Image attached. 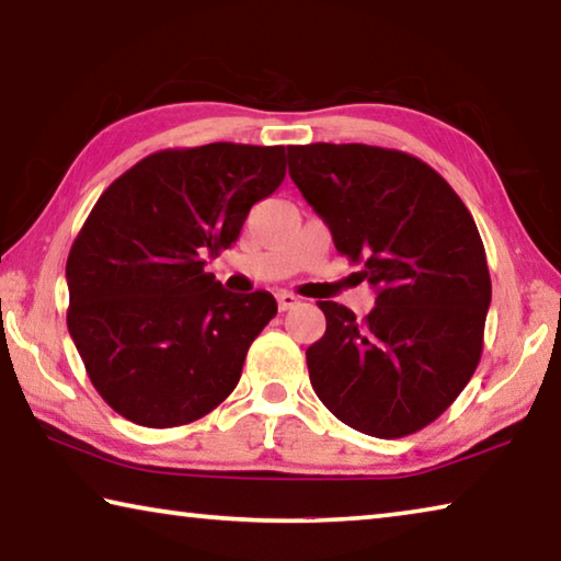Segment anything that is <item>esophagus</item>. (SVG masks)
<instances>
[{"label": "esophagus", "mask_w": 561, "mask_h": 561, "mask_svg": "<svg viewBox=\"0 0 561 561\" xmlns=\"http://www.w3.org/2000/svg\"><path fill=\"white\" fill-rule=\"evenodd\" d=\"M299 304V297H294L291 291H279L277 294V307H279V311H289V309H294Z\"/></svg>", "instance_id": "esophagus-1"}]
</instances>
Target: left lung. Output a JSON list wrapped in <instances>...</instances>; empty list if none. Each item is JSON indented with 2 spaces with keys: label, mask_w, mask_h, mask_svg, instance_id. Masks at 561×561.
Wrapping results in <instances>:
<instances>
[{
  "label": "left lung",
  "mask_w": 561,
  "mask_h": 561,
  "mask_svg": "<svg viewBox=\"0 0 561 561\" xmlns=\"http://www.w3.org/2000/svg\"><path fill=\"white\" fill-rule=\"evenodd\" d=\"M289 175L334 244L376 289L364 321L319 301L327 331L307 348L311 388L341 423L403 438L468 386L492 284L478 225L431 165L364 144L289 146Z\"/></svg>",
  "instance_id": "left-lung-1"
}]
</instances>
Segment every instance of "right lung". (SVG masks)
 Segmentation results:
<instances>
[{
    "label": "right lung",
    "mask_w": 561,
    "mask_h": 561,
    "mask_svg": "<svg viewBox=\"0 0 561 561\" xmlns=\"http://www.w3.org/2000/svg\"><path fill=\"white\" fill-rule=\"evenodd\" d=\"M284 173V146L175 148L144 158L99 197L66 262V324L113 411L175 428L234 391L277 301L227 291L205 260L237 242Z\"/></svg>",
    "instance_id": "right-lung-1"
}]
</instances>
